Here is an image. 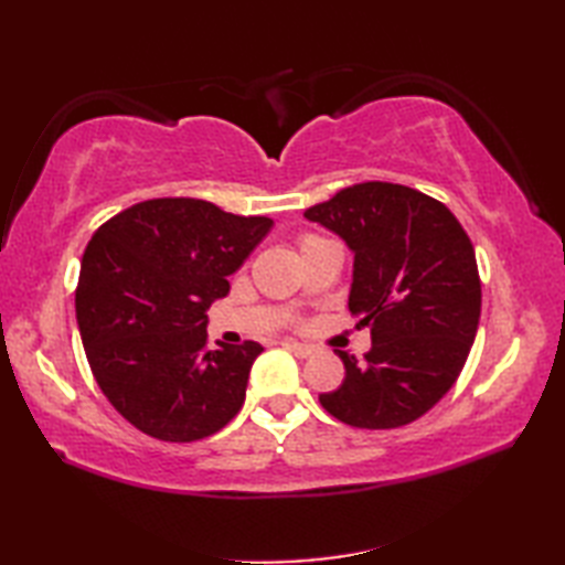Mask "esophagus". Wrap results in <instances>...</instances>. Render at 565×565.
Returning a JSON list of instances; mask_svg holds the SVG:
<instances>
[{"label":"esophagus","mask_w":565,"mask_h":565,"mask_svg":"<svg viewBox=\"0 0 565 565\" xmlns=\"http://www.w3.org/2000/svg\"><path fill=\"white\" fill-rule=\"evenodd\" d=\"M284 347H286V350H289V352H294L298 359H308L310 354L316 352L313 347H310V344H301V342H284Z\"/></svg>","instance_id":"obj_1"}]
</instances>
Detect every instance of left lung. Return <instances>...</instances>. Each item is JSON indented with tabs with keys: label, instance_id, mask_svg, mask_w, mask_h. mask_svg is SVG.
<instances>
[{
	"label": "left lung",
	"instance_id": "obj_1",
	"mask_svg": "<svg viewBox=\"0 0 565 565\" xmlns=\"http://www.w3.org/2000/svg\"><path fill=\"white\" fill-rule=\"evenodd\" d=\"M303 215L352 249L350 313L371 328L362 362L338 350L344 381L320 393V405L359 429L423 417L459 379L476 340L481 279L471 239L444 203L391 182L347 186Z\"/></svg>",
	"mask_w": 565,
	"mask_h": 565
}]
</instances>
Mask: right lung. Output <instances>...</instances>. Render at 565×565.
Listing matches in <instances>:
<instances>
[{
	"label": "right lung",
	"mask_w": 565,
	"mask_h": 565,
	"mask_svg": "<svg viewBox=\"0 0 565 565\" xmlns=\"http://www.w3.org/2000/svg\"><path fill=\"white\" fill-rule=\"evenodd\" d=\"M271 225L201 199H150L92 235L77 326L94 379L130 425L162 441H196L239 413L264 347L209 350L206 310Z\"/></svg>",
	"instance_id": "obj_1"
}]
</instances>
